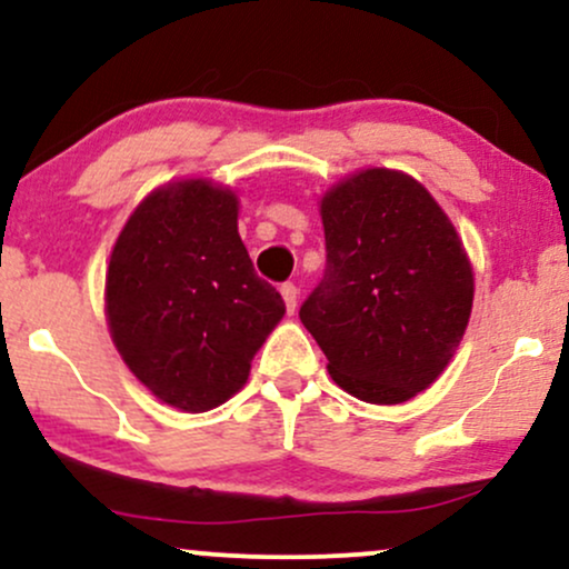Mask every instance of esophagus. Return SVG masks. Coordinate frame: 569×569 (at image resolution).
<instances>
[{
  "mask_svg": "<svg viewBox=\"0 0 569 569\" xmlns=\"http://www.w3.org/2000/svg\"><path fill=\"white\" fill-rule=\"evenodd\" d=\"M280 293H283V302H286V310L293 312L297 310V299H299V289L293 283H283L280 286Z\"/></svg>",
  "mask_w": 569,
  "mask_h": 569,
  "instance_id": "1",
  "label": "esophagus"
}]
</instances>
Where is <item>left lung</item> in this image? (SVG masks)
<instances>
[{"instance_id": "8db88e82", "label": "left lung", "mask_w": 569, "mask_h": 569, "mask_svg": "<svg viewBox=\"0 0 569 569\" xmlns=\"http://www.w3.org/2000/svg\"><path fill=\"white\" fill-rule=\"evenodd\" d=\"M326 270L299 307L339 388L403 403L447 369L466 335L473 270L420 181L369 168L321 200Z\"/></svg>"}]
</instances>
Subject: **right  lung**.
<instances>
[{"label": "right lung", "mask_w": 569, "mask_h": 569, "mask_svg": "<svg viewBox=\"0 0 569 569\" xmlns=\"http://www.w3.org/2000/svg\"><path fill=\"white\" fill-rule=\"evenodd\" d=\"M283 312L253 272L230 189L206 179L154 189L117 238L109 331L128 369L176 409L198 415L238 393Z\"/></svg>", "instance_id": "1"}]
</instances>
